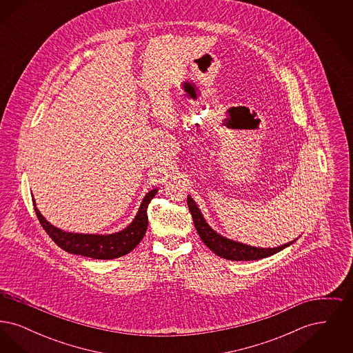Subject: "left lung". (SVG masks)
Wrapping results in <instances>:
<instances>
[{
  "mask_svg": "<svg viewBox=\"0 0 353 353\" xmlns=\"http://www.w3.org/2000/svg\"><path fill=\"white\" fill-rule=\"evenodd\" d=\"M188 208L190 210L192 219L194 222V228L199 235L201 236L202 242L221 258L229 259V261H256L262 259L270 255H274L276 252H282L290 245H292L296 239L287 242L285 245L276 246V248H255L242 242H238L234 239H230L228 236H223L217 233L208 222L203 219V214L197 206L196 201L188 196Z\"/></svg>",
  "mask_w": 353,
  "mask_h": 353,
  "instance_id": "8db88e82",
  "label": "left lung"
}]
</instances>
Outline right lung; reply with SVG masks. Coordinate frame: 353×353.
Here are the masks:
<instances>
[{
  "instance_id": "add662e5",
  "label": "right lung",
  "mask_w": 353,
  "mask_h": 353,
  "mask_svg": "<svg viewBox=\"0 0 353 353\" xmlns=\"http://www.w3.org/2000/svg\"><path fill=\"white\" fill-rule=\"evenodd\" d=\"M157 190L159 189L154 188L144 196L134 219L127 228L111 234H85L65 232L51 225L50 222L41 214L33 199L34 209L46 233L50 235L51 239L65 252L94 259H115L132 252L143 239L148 226L147 209Z\"/></svg>"
}]
</instances>
